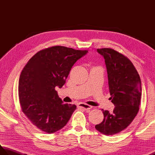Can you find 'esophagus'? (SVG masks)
<instances>
[{
  "label": "esophagus",
  "instance_id": "1",
  "mask_svg": "<svg viewBox=\"0 0 155 155\" xmlns=\"http://www.w3.org/2000/svg\"><path fill=\"white\" fill-rule=\"evenodd\" d=\"M78 106H79L80 107L83 108L84 110H89V109H91V108H92V107H93L92 106H90V105L85 104V103H79Z\"/></svg>",
  "mask_w": 155,
  "mask_h": 155
}]
</instances>
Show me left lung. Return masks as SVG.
<instances>
[{"mask_svg":"<svg viewBox=\"0 0 155 155\" xmlns=\"http://www.w3.org/2000/svg\"><path fill=\"white\" fill-rule=\"evenodd\" d=\"M104 58L110 99L114 105L112 113L102 109L103 120L95 128L104 135L125 129L139 110L142 87L139 74L129 59L112 48L97 49Z\"/></svg>","mask_w":155,"mask_h":155,"instance_id":"obj_1","label":"left lung"}]
</instances>
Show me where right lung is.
Instances as JSON below:
<instances>
[{
    "label": "right lung",
    "mask_w": 155,
    "mask_h": 155,
    "mask_svg": "<svg viewBox=\"0 0 155 155\" xmlns=\"http://www.w3.org/2000/svg\"><path fill=\"white\" fill-rule=\"evenodd\" d=\"M87 52L55 46L38 52L22 69L19 101L23 113L38 129L54 133L70 119L77 106L64 104L55 87H62L72 66Z\"/></svg>",
    "instance_id": "right-lung-1"
}]
</instances>
